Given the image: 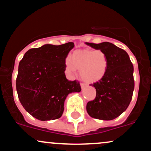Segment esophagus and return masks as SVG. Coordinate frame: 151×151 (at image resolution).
<instances>
[{
    "instance_id": "esophagus-1",
    "label": "esophagus",
    "mask_w": 151,
    "mask_h": 151,
    "mask_svg": "<svg viewBox=\"0 0 151 151\" xmlns=\"http://www.w3.org/2000/svg\"><path fill=\"white\" fill-rule=\"evenodd\" d=\"M80 85H81V87H82V89H83L84 87H85L86 86H87V84L82 82V83H80Z\"/></svg>"
}]
</instances>
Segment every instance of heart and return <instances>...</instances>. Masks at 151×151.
I'll return each mask as SVG.
<instances>
[{"mask_svg":"<svg viewBox=\"0 0 151 151\" xmlns=\"http://www.w3.org/2000/svg\"><path fill=\"white\" fill-rule=\"evenodd\" d=\"M108 66L107 55L100 49L77 50L71 58L66 59V67L69 72L79 69L80 76L87 82H98L105 76Z\"/></svg>","mask_w":151,"mask_h":151,"instance_id":"obj_1","label":"heart"}]
</instances>
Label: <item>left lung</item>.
Masks as SVG:
<instances>
[{
  "label": "left lung",
  "instance_id": "obj_1",
  "mask_svg": "<svg viewBox=\"0 0 151 151\" xmlns=\"http://www.w3.org/2000/svg\"><path fill=\"white\" fill-rule=\"evenodd\" d=\"M86 44L103 51L108 59L105 76L92 84L96 97L87 102V113L99 120H113L125 112L131 102L135 87L133 65L126 51L110 42Z\"/></svg>",
  "mask_w": 151,
  "mask_h": 151
}]
</instances>
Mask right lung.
<instances>
[{
	"label": "right lung",
	"mask_w": 151,
	"mask_h": 151,
	"mask_svg": "<svg viewBox=\"0 0 151 151\" xmlns=\"http://www.w3.org/2000/svg\"><path fill=\"white\" fill-rule=\"evenodd\" d=\"M73 42L55 46L45 44L26 51L19 65L16 90L24 108L39 120L59 118L69 93L79 92L77 80L66 78V58Z\"/></svg>",
	"instance_id": "add662e5"
}]
</instances>
